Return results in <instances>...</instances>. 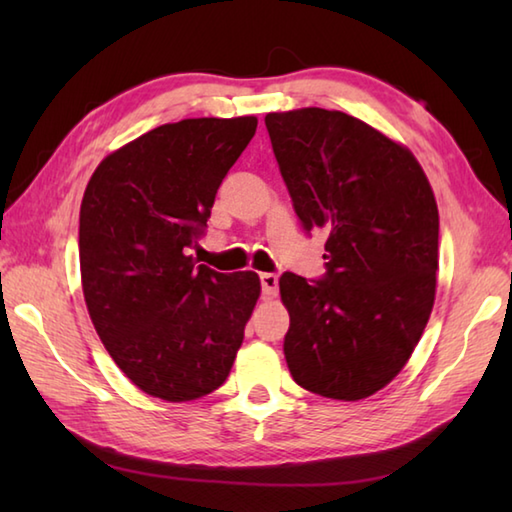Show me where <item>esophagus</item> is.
<instances>
[{"instance_id": "esophagus-1", "label": "esophagus", "mask_w": 512, "mask_h": 512, "mask_svg": "<svg viewBox=\"0 0 512 512\" xmlns=\"http://www.w3.org/2000/svg\"><path fill=\"white\" fill-rule=\"evenodd\" d=\"M259 281H262V292L264 297H275L279 290V277L275 273H262L259 275Z\"/></svg>"}]
</instances>
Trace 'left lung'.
<instances>
[{
    "label": "left lung",
    "instance_id": "obj_1",
    "mask_svg": "<svg viewBox=\"0 0 512 512\" xmlns=\"http://www.w3.org/2000/svg\"><path fill=\"white\" fill-rule=\"evenodd\" d=\"M301 226L328 228L325 275L279 279L295 383L334 400L376 394L418 345L436 299L438 204L418 160L321 107L266 116Z\"/></svg>",
    "mask_w": 512,
    "mask_h": 512
}]
</instances>
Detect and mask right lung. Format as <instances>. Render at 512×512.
I'll use <instances>...</instances> for the list:
<instances>
[{"instance_id": "add662e5", "label": "right lung", "mask_w": 512, "mask_h": 512, "mask_svg": "<svg viewBox=\"0 0 512 512\" xmlns=\"http://www.w3.org/2000/svg\"><path fill=\"white\" fill-rule=\"evenodd\" d=\"M257 118H187L107 156L79 217L83 297L105 350L145 394L195 400L220 387L259 299L255 273H217L189 248Z\"/></svg>"}]
</instances>
